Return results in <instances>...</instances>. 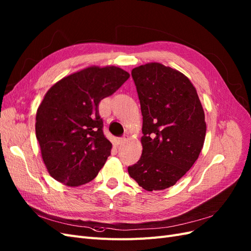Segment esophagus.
I'll return each mask as SVG.
<instances>
[{"instance_id": "obj_1", "label": "esophagus", "mask_w": 251, "mask_h": 251, "mask_svg": "<svg viewBox=\"0 0 251 251\" xmlns=\"http://www.w3.org/2000/svg\"><path fill=\"white\" fill-rule=\"evenodd\" d=\"M126 140H127V135H123V137H122V138L118 139V144H122V143L125 142Z\"/></svg>"}]
</instances>
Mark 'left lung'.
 I'll use <instances>...</instances> for the list:
<instances>
[{
	"label": "left lung",
	"instance_id": "8db88e82",
	"mask_svg": "<svg viewBox=\"0 0 251 251\" xmlns=\"http://www.w3.org/2000/svg\"><path fill=\"white\" fill-rule=\"evenodd\" d=\"M131 75L143 116V151L128 174L147 191L174 186L203 148L206 123L197 89L180 71L160 63L135 67Z\"/></svg>",
	"mask_w": 251,
	"mask_h": 251
}]
</instances>
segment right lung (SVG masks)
<instances>
[{
  "mask_svg": "<svg viewBox=\"0 0 251 251\" xmlns=\"http://www.w3.org/2000/svg\"><path fill=\"white\" fill-rule=\"evenodd\" d=\"M129 77L116 66H91L69 75L46 92L35 117L42 159L54 180L76 187L94 180L110 155L99 103Z\"/></svg>",
  "mask_w": 251,
  "mask_h": 251,
  "instance_id": "obj_1",
  "label": "right lung"
}]
</instances>
